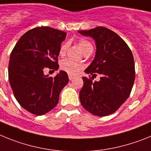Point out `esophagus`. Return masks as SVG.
<instances>
[{"mask_svg": "<svg viewBox=\"0 0 151 151\" xmlns=\"http://www.w3.org/2000/svg\"><path fill=\"white\" fill-rule=\"evenodd\" d=\"M68 77H69V80H70V81H72V80L75 78L76 76L75 75H73V74H68Z\"/></svg>", "mask_w": 151, "mask_h": 151, "instance_id": "esophagus-1", "label": "esophagus"}]
</instances>
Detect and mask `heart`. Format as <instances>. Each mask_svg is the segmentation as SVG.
<instances>
[{"instance_id":"obj_1","label":"heart","mask_w":151,"mask_h":151,"mask_svg":"<svg viewBox=\"0 0 151 151\" xmlns=\"http://www.w3.org/2000/svg\"><path fill=\"white\" fill-rule=\"evenodd\" d=\"M78 45H79L81 50L83 52V53L86 52V51H88L90 48H93V45H91V43L90 42L85 40V39L80 40L79 42H78ZM67 47H68V45L66 43L61 45L59 51L60 55H65ZM60 68H61V70H65V72H67L68 74H76L81 70V65L78 64V63L74 62V61H71L70 59H65L61 62Z\"/></svg>"}]
</instances>
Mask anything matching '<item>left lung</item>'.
I'll list each match as a JSON object with an SVG mask.
<instances>
[{
  "label": "left lung",
  "mask_w": 151,
  "mask_h": 151,
  "mask_svg": "<svg viewBox=\"0 0 151 151\" xmlns=\"http://www.w3.org/2000/svg\"><path fill=\"white\" fill-rule=\"evenodd\" d=\"M90 36L96 43L94 59L84 72L101 74L99 81L83 77L80 100L83 108L97 116L115 112L129 97L134 78V63L132 51L120 36L105 27L77 31Z\"/></svg>",
  "instance_id": "obj_1"
}]
</instances>
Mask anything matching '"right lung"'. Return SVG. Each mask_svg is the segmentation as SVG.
I'll return each instance as SVG.
<instances>
[{"instance_id":"right-lung-1","label":"right lung","mask_w":151,"mask_h":151,"mask_svg":"<svg viewBox=\"0 0 151 151\" xmlns=\"http://www.w3.org/2000/svg\"><path fill=\"white\" fill-rule=\"evenodd\" d=\"M67 33L48 27H36L21 36L10 54L8 77L14 96L21 106L36 115L57 106L68 76L60 70L55 77L44 74L45 68L57 70L61 45Z\"/></svg>"}]
</instances>
